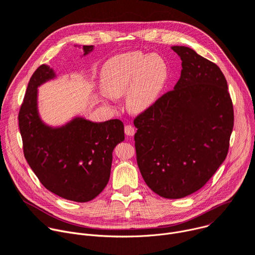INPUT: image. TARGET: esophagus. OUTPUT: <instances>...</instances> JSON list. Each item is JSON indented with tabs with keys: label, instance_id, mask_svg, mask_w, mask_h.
Listing matches in <instances>:
<instances>
[{
	"label": "esophagus",
	"instance_id": "esophagus-1",
	"mask_svg": "<svg viewBox=\"0 0 255 255\" xmlns=\"http://www.w3.org/2000/svg\"><path fill=\"white\" fill-rule=\"evenodd\" d=\"M125 132H126V134H127V135L132 136V135L134 134L135 130H134V128H133L132 126H130V125H127V126L125 127Z\"/></svg>",
	"mask_w": 255,
	"mask_h": 255
}]
</instances>
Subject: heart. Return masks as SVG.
<instances>
[{"label": "heart", "mask_w": 255, "mask_h": 255, "mask_svg": "<svg viewBox=\"0 0 255 255\" xmlns=\"http://www.w3.org/2000/svg\"><path fill=\"white\" fill-rule=\"evenodd\" d=\"M168 79V66L157 53L128 52L110 60L101 73V86L110 97L127 94L129 111L149 110L159 99Z\"/></svg>", "instance_id": "heart-1"}]
</instances>
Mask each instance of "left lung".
<instances>
[{
	"instance_id": "left-lung-1",
	"label": "left lung",
	"mask_w": 255,
	"mask_h": 255,
	"mask_svg": "<svg viewBox=\"0 0 255 255\" xmlns=\"http://www.w3.org/2000/svg\"><path fill=\"white\" fill-rule=\"evenodd\" d=\"M174 89L133 124L137 166L147 185L165 199L201 189L227 157L234 126L228 85L220 68L186 46Z\"/></svg>"
}]
</instances>
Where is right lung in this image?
Wrapping results in <instances>:
<instances>
[{"mask_svg":"<svg viewBox=\"0 0 255 255\" xmlns=\"http://www.w3.org/2000/svg\"><path fill=\"white\" fill-rule=\"evenodd\" d=\"M83 49L87 54L93 46ZM52 78L53 71L41 65L28 83L18 115L24 157L46 189L65 200L86 203L109 180L113 149L125 139L124 124L76 118L62 128L45 126L37 111V87Z\"/></svg>","mask_w":255,"mask_h":255,"instance_id":"1","label":"right lung"}]
</instances>
